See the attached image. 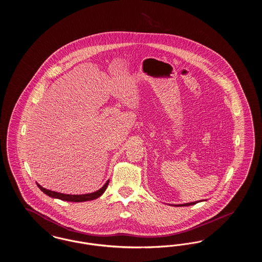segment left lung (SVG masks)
I'll list each match as a JSON object with an SVG mask.
<instances>
[{
    "mask_svg": "<svg viewBox=\"0 0 262 262\" xmlns=\"http://www.w3.org/2000/svg\"><path fill=\"white\" fill-rule=\"evenodd\" d=\"M206 200H200V201H205ZM200 200L199 201H193V202H188V203H185V204H174V205H172V206H189V205H194V204H196V203H199L200 202Z\"/></svg>",
    "mask_w": 262,
    "mask_h": 262,
    "instance_id": "8db88e82",
    "label": "left lung"
}]
</instances>
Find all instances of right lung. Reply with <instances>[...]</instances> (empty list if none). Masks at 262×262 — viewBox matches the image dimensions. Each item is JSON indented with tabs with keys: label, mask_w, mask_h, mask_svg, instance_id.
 I'll use <instances>...</instances> for the list:
<instances>
[{
	"label": "right lung",
	"mask_w": 262,
	"mask_h": 262,
	"mask_svg": "<svg viewBox=\"0 0 262 262\" xmlns=\"http://www.w3.org/2000/svg\"><path fill=\"white\" fill-rule=\"evenodd\" d=\"M38 187L48 196H50L52 199H58V200H64V201H71V202H83V201H89V200H96L99 196H101L104 191L106 190V188L109 185V180L106 182V184L101 187L98 190L91 192V193H85V194H66V193H61V192H57V191H53L50 189L44 188L41 187L38 183Z\"/></svg>",
	"instance_id": "add662e5"
}]
</instances>
